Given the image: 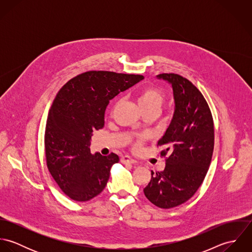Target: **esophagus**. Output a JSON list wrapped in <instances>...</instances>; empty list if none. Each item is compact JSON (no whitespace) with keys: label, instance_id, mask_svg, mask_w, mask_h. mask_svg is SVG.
<instances>
[{"label":"esophagus","instance_id":"1","mask_svg":"<svg viewBox=\"0 0 252 252\" xmlns=\"http://www.w3.org/2000/svg\"><path fill=\"white\" fill-rule=\"evenodd\" d=\"M121 163L123 164H134L136 163V160H134L132 157L128 156V155H125V156H122L121 159H120Z\"/></svg>","mask_w":252,"mask_h":252}]
</instances>
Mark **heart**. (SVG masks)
I'll list each match as a JSON object with an SVG mask.
<instances>
[{
    "instance_id": "obj_1",
    "label": "heart",
    "mask_w": 252,
    "mask_h": 252,
    "mask_svg": "<svg viewBox=\"0 0 252 252\" xmlns=\"http://www.w3.org/2000/svg\"><path fill=\"white\" fill-rule=\"evenodd\" d=\"M137 101L143 110H155L159 112L165 101V94L156 86H146L139 91ZM139 145L140 143L136 144V146Z\"/></svg>"
}]
</instances>
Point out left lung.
I'll return each instance as SVG.
<instances>
[{
	"mask_svg": "<svg viewBox=\"0 0 252 252\" xmlns=\"http://www.w3.org/2000/svg\"><path fill=\"white\" fill-rule=\"evenodd\" d=\"M173 88V118L158 141L168 154L164 171L154 175L144 189L156 207L171 209L188 201L205 179L214 152L215 129L211 109L198 88L177 73H161Z\"/></svg>",
	"mask_w": 252,
	"mask_h": 252,
	"instance_id": "8db88e82",
	"label": "left lung"
}]
</instances>
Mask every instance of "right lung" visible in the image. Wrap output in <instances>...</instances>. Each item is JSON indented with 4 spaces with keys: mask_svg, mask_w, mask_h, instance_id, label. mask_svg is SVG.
Segmentation results:
<instances>
[{
    "mask_svg": "<svg viewBox=\"0 0 252 252\" xmlns=\"http://www.w3.org/2000/svg\"><path fill=\"white\" fill-rule=\"evenodd\" d=\"M143 79L140 74L91 71L73 77L58 92L45 126L46 164L58 186L72 200L89 201L106 187L119 157L92 154V133L104 127L109 101Z\"/></svg>",
    "mask_w": 252,
    "mask_h": 252,
    "instance_id": "add662e5",
    "label": "right lung"
}]
</instances>
